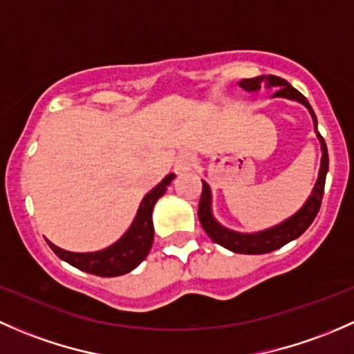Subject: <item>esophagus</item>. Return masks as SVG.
Returning a JSON list of instances; mask_svg holds the SVG:
<instances>
[{"mask_svg": "<svg viewBox=\"0 0 354 354\" xmlns=\"http://www.w3.org/2000/svg\"><path fill=\"white\" fill-rule=\"evenodd\" d=\"M191 169H192L191 155H189V153H180V155H178L176 158L174 172H176L177 176H182V174H187Z\"/></svg>", "mask_w": 354, "mask_h": 354, "instance_id": "obj_1", "label": "esophagus"}]
</instances>
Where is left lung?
Instances as JSON below:
<instances>
[{
  "label": "left lung",
  "mask_w": 354,
  "mask_h": 354,
  "mask_svg": "<svg viewBox=\"0 0 354 354\" xmlns=\"http://www.w3.org/2000/svg\"><path fill=\"white\" fill-rule=\"evenodd\" d=\"M239 86H242L245 92L256 93L262 86L266 88H276V92L272 93V98H288V100H295L298 104L305 105L308 109L313 121V129H315L317 138H319L320 150H322V158H320V169H319V177H317L315 185L312 189V194L308 196L307 201L304 203V206L297 211L295 214H291L290 218H286L281 223L274 225L271 228H266L261 232H252V233H243V232H235L230 228L223 227L220 221L214 218L213 214V196H211V189L206 182L203 180V194L201 201H199V209L198 216L201 221L204 232L209 235V239L213 242L220 243L225 249L232 250L235 254H268L272 250L279 249V247L286 245L291 240L298 239L308 227L312 225V221L315 220L317 213L320 209V203H322L324 196V185H326V176L327 170H329V155H327V147L324 138L320 136V133L317 131V118L313 114V109L308 104V100L301 95L298 90H295L286 80L279 78V76H256V78H247L242 80L239 83Z\"/></svg>",
  "instance_id": "obj_1"
}]
</instances>
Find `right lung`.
Returning <instances> with one entry per match:
<instances>
[{"instance_id":"right-lung-1","label":"right lung","mask_w":354,"mask_h":354,"mask_svg":"<svg viewBox=\"0 0 354 354\" xmlns=\"http://www.w3.org/2000/svg\"><path fill=\"white\" fill-rule=\"evenodd\" d=\"M176 178L174 174H169L158 185L151 189L141 201L136 211L133 223L127 228L126 233L105 249L97 252H69L61 249L47 240L50 249L57 257L66 261L73 268L80 271L90 272V274L102 276V278H114V276L126 274L141 264L148 256L153 243V220L151 213L156 201L167 192L170 182Z\"/></svg>"}]
</instances>
